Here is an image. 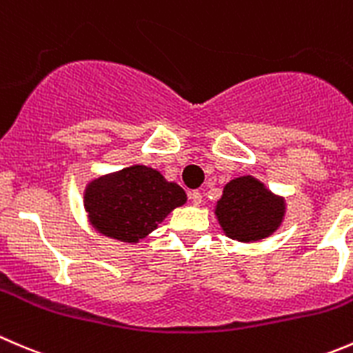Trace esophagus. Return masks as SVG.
Here are the masks:
<instances>
[{"label":"esophagus","instance_id":"1","mask_svg":"<svg viewBox=\"0 0 353 353\" xmlns=\"http://www.w3.org/2000/svg\"><path fill=\"white\" fill-rule=\"evenodd\" d=\"M190 199H192V204H194V205H201V202H202L201 192H197V190L190 192Z\"/></svg>","mask_w":353,"mask_h":353}]
</instances>
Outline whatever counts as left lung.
<instances>
[{
	"label": "left lung",
	"mask_w": 353,
	"mask_h": 353,
	"mask_svg": "<svg viewBox=\"0 0 353 353\" xmlns=\"http://www.w3.org/2000/svg\"><path fill=\"white\" fill-rule=\"evenodd\" d=\"M214 214L226 236L254 243L273 235L287 214V201L252 175L233 178L223 187Z\"/></svg>",
	"instance_id": "left-lung-1"
}]
</instances>
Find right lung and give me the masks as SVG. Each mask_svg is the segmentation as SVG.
<instances>
[{
    "mask_svg": "<svg viewBox=\"0 0 353 353\" xmlns=\"http://www.w3.org/2000/svg\"><path fill=\"white\" fill-rule=\"evenodd\" d=\"M185 202L180 185L144 165L94 178L83 190V209L96 232L127 243L145 239Z\"/></svg>",
    "mask_w": 353,
    "mask_h": 353,
    "instance_id": "1",
    "label": "right lung"
}]
</instances>
